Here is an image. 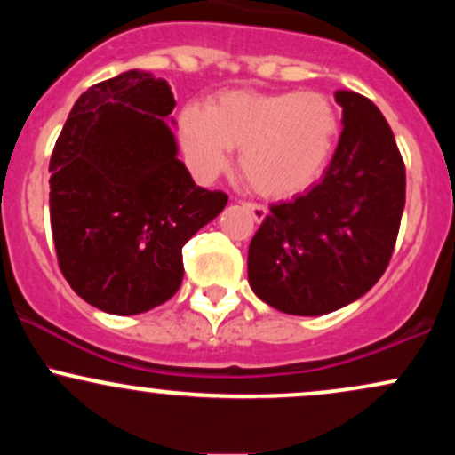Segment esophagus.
<instances>
[{
  "label": "esophagus",
  "instance_id": "obj_1",
  "mask_svg": "<svg viewBox=\"0 0 455 455\" xmlns=\"http://www.w3.org/2000/svg\"><path fill=\"white\" fill-rule=\"evenodd\" d=\"M245 207H248V212L252 213V218L257 222H263L265 218H267V213H269V210L265 205H259V203H245Z\"/></svg>",
  "mask_w": 455,
  "mask_h": 455
}]
</instances>
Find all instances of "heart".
Here are the masks:
<instances>
[{
	"instance_id": "b5f03b06",
	"label": "heart",
	"mask_w": 455,
	"mask_h": 455,
	"mask_svg": "<svg viewBox=\"0 0 455 455\" xmlns=\"http://www.w3.org/2000/svg\"><path fill=\"white\" fill-rule=\"evenodd\" d=\"M195 173L212 180L239 149V169L259 195L286 198L316 184L340 137V113L318 92H227L180 117Z\"/></svg>"
}]
</instances>
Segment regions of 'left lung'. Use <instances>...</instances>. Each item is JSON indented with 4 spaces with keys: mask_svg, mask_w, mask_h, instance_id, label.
<instances>
[{
    "mask_svg": "<svg viewBox=\"0 0 455 455\" xmlns=\"http://www.w3.org/2000/svg\"><path fill=\"white\" fill-rule=\"evenodd\" d=\"M336 102L344 128L323 180L271 205L248 248L250 286L286 315H329L368 293L404 212V162L383 113L348 90Z\"/></svg>",
    "mask_w": 455,
    "mask_h": 455,
    "instance_id": "obj_1",
    "label": "left lung"
}]
</instances>
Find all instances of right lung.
I'll return each instance as SVG.
<instances>
[{
	"label": "right lung",
	"instance_id": "1",
	"mask_svg": "<svg viewBox=\"0 0 455 455\" xmlns=\"http://www.w3.org/2000/svg\"><path fill=\"white\" fill-rule=\"evenodd\" d=\"M164 78L128 70L96 83L68 115L51 156V228L72 291L130 316L164 304L184 278L181 248L227 205L177 158Z\"/></svg>",
	"mask_w": 455,
	"mask_h": 455
}]
</instances>
